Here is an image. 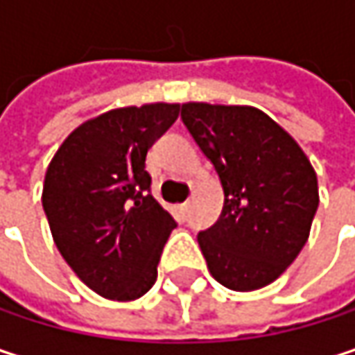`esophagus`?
<instances>
[{
	"label": "esophagus",
	"instance_id": "1",
	"mask_svg": "<svg viewBox=\"0 0 355 355\" xmlns=\"http://www.w3.org/2000/svg\"><path fill=\"white\" fill-rule=\"evenodd\" d=\"M175 209H177L180 216H184L187 209H189V203H187V201H184V203H178V205H175Z\"/></svg>",
	"mask_w": 355,
	"mask_h": 355
}]
</instances>
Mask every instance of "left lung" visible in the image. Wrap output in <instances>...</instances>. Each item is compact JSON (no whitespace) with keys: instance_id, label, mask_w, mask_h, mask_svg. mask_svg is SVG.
I'll list each match as a JSON object with an SVG mask.
<instances>
[{"instance_id":"1","label":"left lung","mask_w":355,"mask_h":355,"mask_svg":"<svg viewBox=\"0 0 355 355\" xmlns=\"http://www.w3.org/2000/svg\"><path fill=\"white\" fill-rule=\"evenodd\" d=\"M180 119L224 189L220 220L197 236L209 273L234 292L269 286L306 245L319 207L309 156L254 107L184 103Z\"/></svg>"}]
</instances>
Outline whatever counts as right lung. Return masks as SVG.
Masks as SVG:
<instances>
[{
    "mask_svg": "<svg viewBox=\"0 0 355 355\" xmlns=\"http://www.w3.org/2000/svg\"><path fill=\"white\" fill-rule=\"evenodd\" d=\"M180 105L107 110L76 127L42 184L53 241L73 273L108 300L141 298L177 222L150 195L146 156L177 121Z\"/></svg>",
    "mask_w": 355,
    "mask_h": 355,
    "instance_id": "1",
    "label": "right lung"
}]
</instances>
